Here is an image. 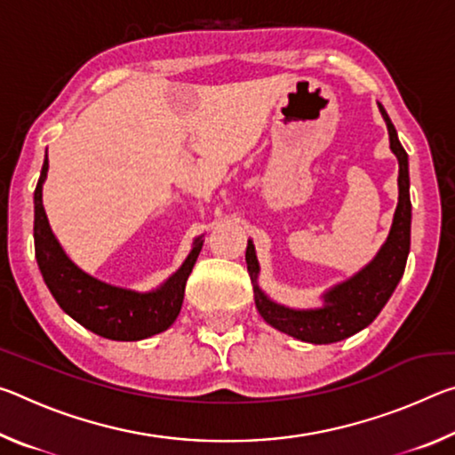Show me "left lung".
Wrapping results in <instances>:
<instances>
[{
    "label": "left lung",
    "instance_id": "1",
    "mask_svg": "<svg viewBox=\"0 0 455 455\" xmlns=\"http://www.w3.org/2000/svg\"><path fill=\"white\" fill-rule=\"evenodd\" d=\"M379 112L385 124H387L389 148L395 154L399 163V200L387 241L383 243L371 263L365 265L351 279L329 289L323 295L325 305L321 309L301 311L275 303L273 299H268L260 291L257 283L259 260L255 255V244L249 241V246H246V267H249L252 289H255V303L260 317L271 327L307 343H337L365 329L381 313L389 297L394 295L397 283L402 281L405 271L411 235L410 168H407L410 164H407V152L403 150L402 142H399L395 126L391 124L387 112H385L381 104Z\"/></svg>",
    "mask_w": 455,
    "mask_h": 455
}]
</instances>
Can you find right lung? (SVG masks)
<instances>
[{
  "mask_svg": "<svg viewBox=\"0 0 455 455\" xmlns=\"http://www.w3.org/2000/svg\"><path fill=\"white\" fill-rule=\"evenodd\" d=\"M45 176L48 156L34 192V243L37 267L61 309L92 333L112 341H140L171 327L180 313L184 287L203 249V236L195 238L182 267L156 291L138 292L114 287L84 273L61 249L42 203Z\"/></svg>",
  "mask_w": 455,
  "mask_h": 455,
  "instance_id": "add662e5",
  "label": "right lung"
}]
</instances>
